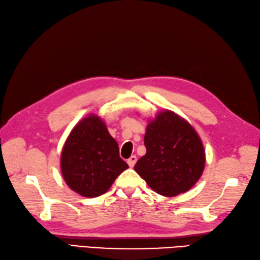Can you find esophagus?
I'll return each mask as SVG.
<instances>
[{
	"label": "esophagus",
	"mask_w": 260,
	"mask_h": 260,
	"mask_svg": "<svg viewBox=\"0 0 260 260\" xmlns=\"http://www.w3.org/2000/svg\"><path fill=\"white\" fill-rule=\"evenodd\" d=\"M136 160H137V157L135 155H132L131 157L127 159V164L129 167H134L135 164H136Z\"/></svg>",
	"instance_id": "34e87169"
}]
</instances>
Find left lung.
Wrapping results in <instances>:
<instances>
[{"mask_svg": "<svg viewBox=\"0 0 260 260\" xmlns=\"http://www.w3.org/2000/svg\"><path fill=\"white\" fill-rule=\"evenodd\" d=\"M146 154L135 172L157 194L173 197L189 190L204 172L201 137L186 119L172 111L159 112L145 133Z\"/></svg>", "mask_w": 260, "mask_h": 260, "instance_id": "obj_1", "label": "left lung"}]
</instances>
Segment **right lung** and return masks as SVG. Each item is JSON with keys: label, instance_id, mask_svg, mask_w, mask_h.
I'll return each instance as SVG.
<instances>
[{"label": "right lung", "instance_id": "right-lung-1", "mask_svg": "<svg viewBox=\"0 0 260 260\" xmlns=\"http://www.w3.org/2000/svg\"><path fill=\"white\" fill-rule=\"evenodd\" d=\"M128 165L119 157L118 144L102 118L88 115L76 124L61 154V172L72 190L98 197L111 188Z\"/></svg>", "mask_w": 260, "mask_h": 260}]
</instances>
